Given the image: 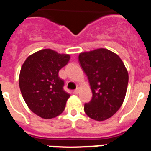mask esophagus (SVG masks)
Wrapping results in <instances>:
<instances>
[{"label": "esophagus", "mask_w": 151, "mask_h": 151, "mask_svg": "<svg viewBox=\"0 0 151 151\" xmlns=\"http://www.w3.org/2000/svg\"><path fill=\"white\" fill-rule=\"evenodd\" d=\"M73 93H74V94H78V93H79V88H76L75 90H73Z\"/></svg>", "instance_id": "34e87169"}]
</instances>
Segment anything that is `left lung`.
Here are the masks:
<instances>
[{"mask_svg":"<svg viewBox=\"0 0 151 151\" xmlns=\"http://www.w3.org/2000/svg\"><path fill=\"white\" fill-rule=\"evenodd\" d=\"M88 77L93 97L84 110L91 119L103 121L116 113L124 102L128 73L121 58L112 51L100 48L78 56Z\"/></svg>","mask_w":151,"mask_h":151,"instance_id":"1","label":"left lung"}]
</instances>
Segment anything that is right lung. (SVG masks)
I'll use <instances>...</instances> for the list:
<instances>
[{"mask_svg": "<svg viewBox=\"0 0 151 151\" xmlns=\"http://www.w3.org/2000/svg\"><path fill=\"white\" fill-rule=\"evenodd\" d=\"M70 56L43 49L27 58L22 65L19 86L30 110L43 119H52L65 109L70 94L64 89V81L58 72Z\"/></svg>", "mask_w": 151, "mask_h": 151, "instance_id": "right-lung-1", "label": "right lung"}]
</instances>
